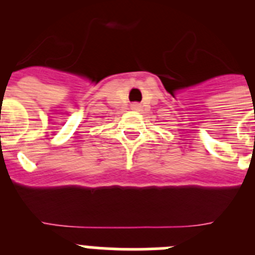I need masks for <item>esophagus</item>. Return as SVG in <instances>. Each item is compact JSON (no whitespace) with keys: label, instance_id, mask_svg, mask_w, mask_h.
Segmentation results:
<instances>
[{"label":"esophagus","instance_id":"obj_1","mask_svg":"<svg viewBox=\"0 0 255 255\" xmlns=\"http://www.w3.org/2000/svg\"><path fill=\"white\" fill-rule=\"evenodd\" d=\"M130 107H131V110H134V111H139V110H140V105H139V103H132Z\"/></svg>","mask_w":255,"mask_h":255}]
</instances>
